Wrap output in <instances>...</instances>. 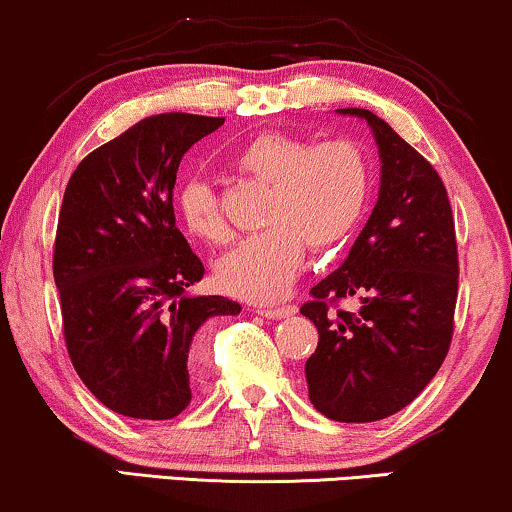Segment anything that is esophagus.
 I'll list each match as a JSON object with an SVG mask.
<instances>
[{
    "mask_svg": "<svg viewBox=\"0 0 512 512\" xmlns=\"http://www.w3.org/2000/svg\"><path fill=\"white\" fill-rule=\"evenodd\" d=\"M258 314L265 319H286L296 314V305H282V307H261Z\"/></svg>",
    "mask_w": 512,
    "mask_h": 512,
    "instance_id": "1",
    "label": "esophagus"
}]
</instances>
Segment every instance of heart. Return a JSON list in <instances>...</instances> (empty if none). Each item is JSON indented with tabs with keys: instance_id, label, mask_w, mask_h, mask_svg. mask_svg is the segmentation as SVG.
I'll use <instances>...</instances> for the list:
<instances>
[{
	"instance_id": "heart-1",
	"label": "heart",
	"mask_w": 512,
	"mask_h": 512,
	"mask_svg": "<svg viewBox=\"0 0 512 512\" xmlns=\"http://www.w3.org/2000/svg\"><path fill=\"white\" fill-rule=\"evenodd\" d=\"M240 177L268 184L261 233L244 237L216 263V282L230 296L270 303L296 282L305 244L328 251L349 240L366 212L370 165L354 139H310L268 130L244 139L230 153ZM177 212L200 240H228L219 195L202 177L177 191Z\"/></svg>"
}]
</instances>
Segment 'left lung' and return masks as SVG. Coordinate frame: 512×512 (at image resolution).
I'll use <instances>...</instances> for the list:
<instances>
[{
  "mask_svg": "<svg viewBox=\"0 0 512 512\" xmlns=\"http://www.w3.org/2000/svg\"><path fill=\"white\" fill-rule=\"evenodd\" d=\"M382 160L380 198L338 270L300 307L319 331L305 363L310 401L335 422H377L422 394L443 366L459 291L457 235L443 179L368 109ZM354 297L359 311H342Z\"/></svg>",
  "mask_w": 512,
  "mask_h": 512,
  "instance_id": "obj_1",
  "label": "left lung"
}]
</instances>
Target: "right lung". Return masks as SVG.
<instances>
[{
  "label": "right lung",
  "mask_w": 512,
  "mask_h": 512,
  "mask_svg": "<svg viewBox=\"0 0 512 512\" xmlns=\"http://www.w3.org/2000/svg\"><path fill=\"white\" fill-rule=\"evenodd\" d=\"M223 121L144 118L88 153L65 188L53 244L62 333L83 384L118 415L186 410L202 326L242 310L223 296H186L205 265L172 207L181 158Z\"/></svg>",
  "instance_id": "obj_1"
}]
</instances>
